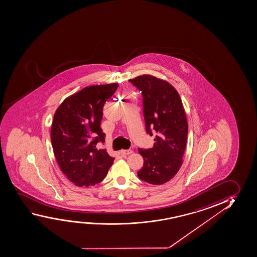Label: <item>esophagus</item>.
<instances>
[{
	"label": "esophagus",
	"instance_id": "34e87169",
	"mask_svg": "<svg viewBox=\"0 0 257 257\" xmlns=\"http://www.w3.org/2000/svg\"><path fill=\"white\" fill-rule=\"evenodd\" d=\"M132 153H133V151L131 149L121 150V151L119 152V154H121V155H130V154H132Z\"/></svg>",
	"mask_w": 257,
	"mask_h": 257
}]
</instances>
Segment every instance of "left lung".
<instances>
[{"label": "left lung", "mask_w": 257, "mask_h": 257, "mask_svg": "<svg viewBox=\"0 0 257 257\" xmlns=\"http://www.w3.org/2000/svg\"><path fill=\"white\" fill-rule=\"evenodd\" d=\"M141 91L146 132L155 134L154 147L138 149L144 166L138 172L141 180L161 185L179 171L187 143L188 122L176 88L168 81L144 74L130 80Z\"/></svg>", "instance_id": "left-lung-1"}]
</instances>
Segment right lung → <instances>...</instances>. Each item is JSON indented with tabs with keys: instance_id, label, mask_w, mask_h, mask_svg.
Instances as JSON below:
<instances>
[{
	"instance_id": "1",
	"label": "right lung",
	"mask_w": 257,
	"mask_h": 257,
	"mask_svg": "<svg viewBox=\"0 0 257 257\" xmlns=\"http://www.w3.org/2000/svg\"><path fill=\"white\" fill-rule=\"evenodd\" d=\"M119 87L118 83L93 85L66 97L54 114L50 138L58 166L76 186L99 184L113 163L105 149L100 127L103 107Z\"/></svg>"
}]
</instances>
